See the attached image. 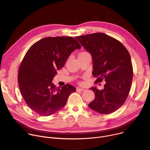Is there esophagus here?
Instances as JSON below:
<instances>
[{
  "mask_svg": "<svg viewBox=\"0 0 150 150\" xmlns=\"http://www.w3.org/2000/svg\"><path fill=\"white\" fill-rule=\"evenodd\" d=\"M76 90H77L78 91H84V90H85V89H84V88H83L78 87V88H76Z\"/></svg>",
  "mask_w": 150,
  "mask_h": 150,
  "instance_id": "34e87169",
  "label": "esophagus"
}]
</instances>
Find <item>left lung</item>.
<instances>
[{
  "label": "left lung",
  "mask_w": 150,
  "mask_h": 150,
  "mask_svg": "<svg viewBox=\"0 0 150 150\" xmlns=\"http://www.w3.org/2000/svg\"><path fill=\"white\" fill-rule=\"evenodd\" d=\"M76 39L91 55L92 74L96 83L105 81L104 88L90 89L95 94L90 108L102 114H110L125 102L130 90L133 67L130 56L120 42L103 33L76 36Z\"/></svg>",
  "instance_id": "8db88e82"
}]
</instances>
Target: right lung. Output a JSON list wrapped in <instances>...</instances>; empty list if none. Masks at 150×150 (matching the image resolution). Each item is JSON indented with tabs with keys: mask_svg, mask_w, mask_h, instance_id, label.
Wrapping results in <instances>:
<instances>
[{
	"mask_svg": "<svg viewBox=\"0 0 150 150\" xmlns=\"http://www.w3.org/2000/svg\"><path fill=\"white\" fill-rule=\"evenodd\" d=\"M81 47L72 37H48L26 52L19 67L18 83L25 103L34 112L51 115L63 108L69 95L76 91L69 84L57 88L52 81L71 54Z\"/></svg>",
	"mask_w": 150,
	"mask_h": 150,
	"instance_id": "add662e5",
	"label": "right lung"
}]
</instances>
